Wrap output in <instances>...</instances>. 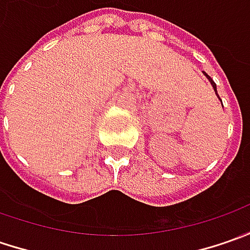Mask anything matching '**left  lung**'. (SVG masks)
<instances>
[{"label": "left lung", "instance_id": "left-lung-1", "mask_svg": "<svg viewBox=\"0 0 250 250\" xmlns=\"http://www.w3.org/2000/svg\"><path fill=\"white\" fill-rule=\"evenodd\" d=\"M205 73V75H206V78L207 79H208V81H210V83H211V86H213V89H214V91H216V94H217V87H216V83L213 82V79H211V78H210V76H208V75H207L206 72H203ZM217 97H218V99H220V96H218V94H217Z\"/></svg>", "mask_w": 250, "mask_h": 250}]
</instances>
